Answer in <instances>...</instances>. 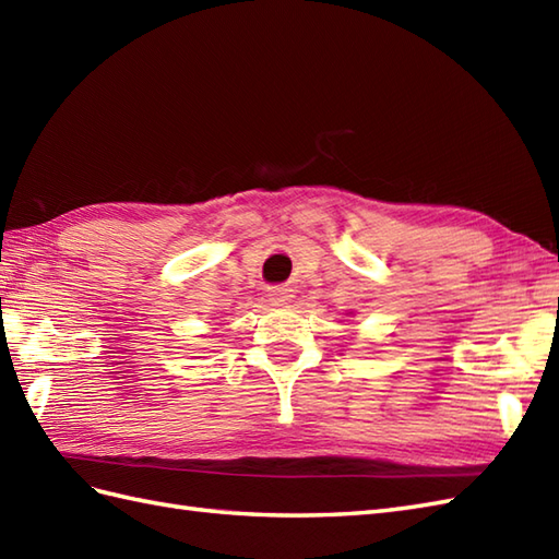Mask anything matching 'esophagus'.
Listing matches in <instances>:
<instances>
[{"label": "esophagus", "instance_id": "34e87169", "mask_svg": "<svg viewBox=\"0 0 559 559\" xmlns=\"http://www.w3.org/2000/svg\"><path fill=\"white\" fill-rule=\"evenodd\" d=\"M290 290L288 288H276V290H271V295H269V299H271V305H288L290 302Z\"/></svg>", "mask_w": 559, "mask_h": 559}]
</instances>
